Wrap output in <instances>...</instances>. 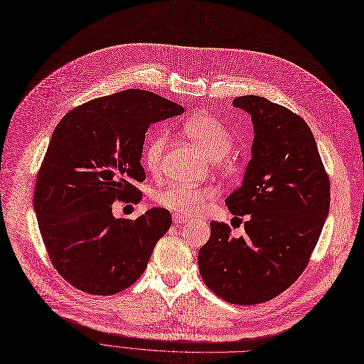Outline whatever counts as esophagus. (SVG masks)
Listing matches in <instances>:
<instances>
[{"label": "esophagus", "instance_id": "1", "mask_svg": "<svg viewBox=\"0 0 364 364\" xmlns=\"http://www.w3.org/2000/svg\"><path fill=\"white\" fill-rule=\"evenodd\" d=\"M172 219H173V223L175 225H180V223H186L187 220H189V218L187 216H184V214H180V213H175L173 216H172Z\"/></svg>", "mask_w": 364, "mask_h": 364}]
</instances>
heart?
<instances>
[{"label": "heart", "mask_w": 364, "mask_h": 364, "mask_svg": "<svg viewBox=\"0 0 364 364\" xmlns=\"http://www.w3.org/2000/svg\"><path fill=\"white\" fill-rule=\"evenodd\" d=\"M184 133L213 160H219L234 145V134L220 118L208 112H199L187 118L183 124ZM166 146V134L156 133L148 138L144 148V164L151 172H157ZM216 196L213 187L173 184L156 193V203L171 211L181 214H198L205 203Z\"/></svg>", "instance_id": "heart-1"}]
</instances>
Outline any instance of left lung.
<instances>
[{"label":"left lung","mask_w":364,"mask_h":364,"mask_svg":"<svg viewBox=\"0 0 364 364\" xmlns=\"http://www.w3.org/2000/svg\"><path fill=\"white\" fill-rule=\"evenodd\" d=\"M232 105L252 117L255 132L243 183L225 200L234 216H246V235L210 222L198 265L218 297L249 306L274 299L303 273L328 216L330 180L301 117L259 96Z\"/></svg>","instance_id":"obj_1"}]
</instances>
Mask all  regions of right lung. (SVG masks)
<instances>
[{
  "mask_svg": "<svg viewBox=\"0 0 364 364\" xmlns=\"http://www.w3.org/2000/svg\"><path fill=\"white\" fill-rule=\"evenodd\" d=\"M183 111L151 91L124 90L75 107L53 130L33 204L49 258L75 288L112 295L144 273L171 213L115 219L112 204L139 195L148 127Z\"/></svg>",
  "mask_w": 364,
  "mask_h": 364,
  "instance_id": "obj_1",
  "label": "right lung"
}]
</instances>
